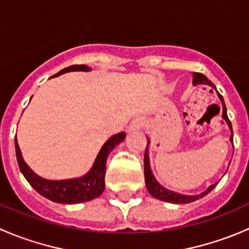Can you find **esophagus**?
Returning a JSON list of instances; mask_svg holds the SVG:
<instances>
[{"label": "esophagus", "instance_id": "obj_1", "mask_svg": "<svg viewBox=\"0 0 249 249\" xmlns=\"http://www.w3.org/2000/svg\"><path fill=\"white\" fill-rule=\"evenodd\" d=\"M144 126V119L143 118H135L130 125L127 126V132H136L142 130V127Z\"/></svg>", "mask_w": 249, "mask_h": 249}]
</instances>
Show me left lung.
<instances>
[{
  "instance_id": "obj_1",
  "label": "left lung",
  "mask_w": 249,
  "mask_h": 249,
  "mask_svg": "<svg viewBox=\"0 0 249 249\" xmlns=\"http://www.w3.org/2000/svg\"><path fill=\"white\" fill-rule=\"evenodd\" d=\"M197 84L210 85V87H212L213 89L217 91L214 84H213V83L211 82V80L208 79V78L206 77L205 74L196 73V72H195V73H193V85H197ZM217 95H218V97H219L220 102H222V106H223L222 118L225 120V122H227L228 126H229L230 131H231L230 142H231V144L233 145L232 126H231V123H230L229 118H228L227 107H225L224 99H223V96L218 91H217ZM149 143H150V141H149V139H148V145H147V149H145V153H144V179H145V187H147L148 192H149V194L152 195L153 197L161 200V201H166V202H171V203L194 202V201H196V200H199V199H201V197L206 196V195H207L208 193L211 192V190L214 189L215 185L218 184V183H214V184L210 185V187H208L207 189L205 190V192L200 193V194H197V195H184V194H179V193L172 192V190H170V189H166V188L162 187V185L160 184L159 182H158L157 178H155L154 175H153L152 169H150L149 152H148V147H149Z\"/></svg>"
}]
</instances>
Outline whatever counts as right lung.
Segmentation results:
<instances>
[{
  "mask_svg": "<svg viewBox=\"0 0 249 249\" xmlns=\"http://www.w3.org/2000/svg\"><path fill=\"white\" fill-rule=\"evenodd\" d=\"M73 71L89 72L91 71V69L89 66H85V65H73V66H70L61 70L59 73H56L53 77L61 76V74L67 73V72ZM125 136H126L125 132H120V134L113 135L112 137H109L105 142V144L102 145L101 149H100L91 169L85 173V175H83L82 177L70 178V179L52 180L46 179V178L38 176L37 173L32 171L29 165L25 162L16 137V153L18 165H19L20 171L24 175V177L26 178L27 182L30 183V185L38 194L49 199L50 201L66 203V205L90 201V200L96 199L97 196H100L102 194V192L105 190V175H106L107 158H108L110 152L119 143H122L125 140Z\"/></svg>",
  "mask_w": 249,
  "mask_h": 249,
  "instance_id": "add662e5",
  "label": "right lung"
}]
</instances>
